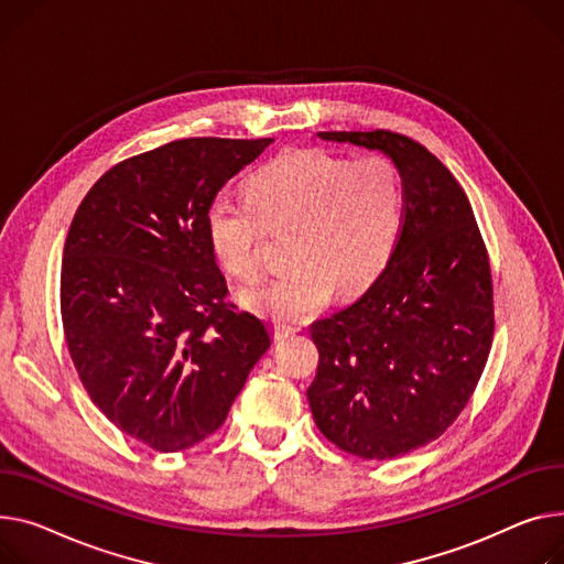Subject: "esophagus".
I'll return each mask as SVG.
<instances>
[{
  "instance_id": "1",
  "label": "esophagus",
  "mask_w": 564,
  "mask_h": 564,
  "mask_svg": "<svg viewBox=\"0 0 564 564\" xmlns=\"http://www.w3.org/2000/svg\"><path fill=\"white\" fill-rule=\"evenodd\" d=\"M296 330H299V328H296V326H290V324H274L272 335H274V340H285V337L294 335Z\"/></svg>"
}]
</instances>
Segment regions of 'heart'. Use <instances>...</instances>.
Wrapping results in <instances>:
<instances>
[{
	"mask_svg": "<svg viewBox=\"0 0 564 564\" xmlns=\"http://www.w3.org/2000/svg\"><path fill=\"white\" fill-rule=\"evenodd\" d=\"M249 202L215 197L204 231L219 265L240 281L262 270L260 242L292 227L294 265L253 288L247 304L276 322H302L328 304L335 288L354 296L388 265L403 227V185L381 154L360 159L304 149L262 167L247 185Z\"/></svg>",
	"mask_w": 564,
	"mask_h": 564,
	"instance_id": "obj_1",
	"label": "heart"
}]
</instances>
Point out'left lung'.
Returning a JSON list of instances; mask_svg holds the SVG:
<instances>
[{
	"mask_svg": "<svg viewBox=\"0 0 564 564\" xmlns=\"http://www.w3.org/2000/svg\"><path fill=\"white\" fill-rule=\"evenodd\" d=\"M317 135L379 149L403 185L386 270L313 324L319 365L306 392L326 440L388 460L437 440L471 399L495 335L490 258L460 183L424 144L386 129Z\"/></svg>",
	"mask_w": 564,
	"mask_h": 564,
	"instance_id": "1",
	"label": "left lung"
}]
</instances>
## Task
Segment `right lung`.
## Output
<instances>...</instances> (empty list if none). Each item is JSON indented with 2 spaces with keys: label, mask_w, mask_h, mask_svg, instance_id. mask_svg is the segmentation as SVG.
I'll list each match as a JSON object with an SVG mask.
<instances>
[{
  "label": "right lung",
  "mask_w": 564,
  "mask_h": 564,
  "mask_svg": "<svg viewBox=\"0 0 564 564\" xmlns=\"http://www.w3.org/2000/svg\"><path fill=\"white\" fill-rule=\"evenodd\" d=\"M272 138H183L110 167L69 224L61 317L79 379L129 437L174 454L227 420L270 330L227 294L208 204Z\"/></svg>",
  "instance_id": "1"
}]
</instances>
